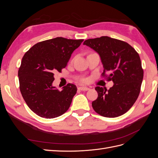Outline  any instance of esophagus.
<instances>
[{
    "label": "esophagus",
    "instance_id": "obj_1",
    "mask_svg": "<svg viewBox=\"0 0 158 158\" xmlns=\"http://www.w3.org/2000/svg\"><path fill=\"white\" fill-rule=\"evenodd\" d=\"M79 89L82 91H88L89 89V88L88 87H80Z\"/></svg>",
    "mask_w": 158,
    "mask_h": 158
}]
</instances>
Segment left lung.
<instances>
[{"label":"left lung","mask_w":158,"mask_h":158,"mask_svg":"<svg viewBox=\"0 0 158 158\" xmlns=\"http://www.w3.org/2000/svg\"><path fill=\"white\" fill-rule=\"evenodd\" d=\"M99 55L103 73L114 85L109 89L95 87L98 98L92 102L94 111L106 117H117L127 112L139 95L144 72L139 55L127 43L108 36L84 42Z\"/></svg>","instance_id":"left-lung-1"}]
</instances>
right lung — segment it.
Wrapping results in <instances>:
<instances>
[{
	"label": "right lung",
	"mask_w": 158,
	"mask_h": 158,
	"mask_svg": "<svg viewBox=\"0 0 158 158\" xmlns=\"http://www.w3.org/2000/svg\"><path fill=\"white\" fill-rule=\"evenodd\" d=\"M83 41L56 37L37 43L23 55L18 70L20 92L27 106L38 116L55 118L70 107L77 88L68 84L59 90L52 85L54 73H60Z\"/></svg>",
	"instance_id": "add662e5"
}]
</instances>
